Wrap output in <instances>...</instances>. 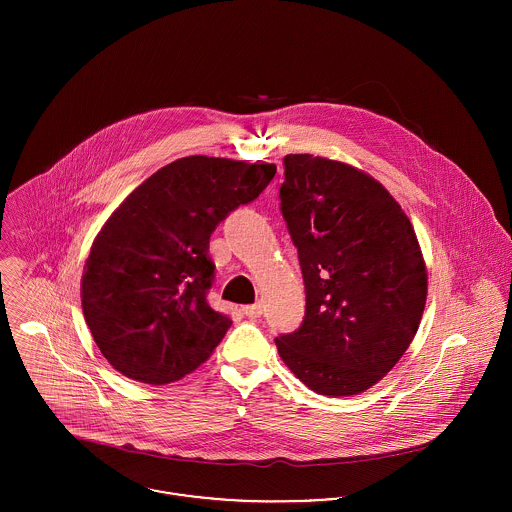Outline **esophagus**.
Here are the masks:
<instances>
[{"label":"esophagus","mask_w":512,"mask_h":512,"mask_svg":"<svg viewBox=\"0 0 512 512\" xmlns=\"http://www.w3.org/2000/svg\"><path fill=\"white\" fill-rule=\"evenodd\" d=\"M262 303H252V305H244L242 307V313L248 317V319H256L262 315Z\"/></svg>","instance_id":"obj_1"}]
</instances>
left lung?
<instances>
[{
	"label": "left lung",
	"instance_id": "obj_1",
	"mask_svg": "<svg viewBox=\"0 0 512 512\" xmlns=\"http://www.w3.org/2000/svg\"><path fill=\"white\" fill-rule=\"evenodd\" d=\"M280 211L305 284V317L276 339L311 390L351 396L376 384L410 347L428 295L412 228L363 171L309 153L284 157Z\"/></svg>",
	"mask_w": 512,
	"mask_h": 512
}]
</instances>
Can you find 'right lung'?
Instances as JSON below:
<instances>
[{
  "mask_svg": "<svg viewBox=\"0 0 512 512\" xmlns=\"http://www.w3.org/2000/svg\"><path fill=\"white\" fill-rule=\"evenodd\" d=\"M276 165L181 157L146 179L106 220L82 274V311L124 376L169 384L203 365L232 321L207 295L209 240L268 187Z\"/></svg>",
  "mask_w": 512,
  "mask_h": 512,
  "instance_id": "add662e5",
  "label": "right lung"
}]
</instances>
